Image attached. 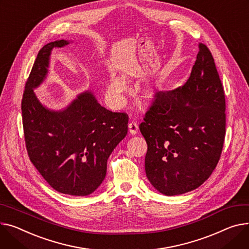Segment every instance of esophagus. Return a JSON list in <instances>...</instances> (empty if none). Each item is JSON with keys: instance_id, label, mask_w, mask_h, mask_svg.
I'll use <instances>...</instances> for the list:
<instances>
[{"instance_id": "34e87169", "label": "esophagus", "mask_w": 249, "mask_h": 249, "mask_svg": "<svg viewBox=\"0 0 249 249\" xmlns=\"http://www.w3.org/2000/svg\"><path fill=\"white\" fill-rule=\"evenodd\" d=\"M128 128H129L130 134H132V135L137 134V132H138V125H137V123H135V122H130V123L128 124Z\"/></svg>"}]
</instances>
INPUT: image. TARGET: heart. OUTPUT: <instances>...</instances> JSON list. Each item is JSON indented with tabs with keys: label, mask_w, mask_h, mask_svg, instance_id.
I'll return each instance as SVG.
<instances>
[{
	"label": "heart",
	"mask_w": 249,
	"mask_h": 249,
	"mask_svg": "<svg viewBox=\"0 0 249 249\" xmlns=\"http://www.w3.org/2000/svg\"><path fill=\"white\" fill-rule=\"evenodd\" d=\"M125 89H126L125 80L121 77H114L109 83L107 92L111 99H113V100H115V101H119L121 99L122 93L125 91ZM156 91H157L156 88H151V89H149L148 94L152 96L156 93Z\"/></svg>",
	"instance_id": "b5f03b06"
}]
</instances>
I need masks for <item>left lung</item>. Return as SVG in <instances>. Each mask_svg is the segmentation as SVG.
I'll use <instances>...</instances> for the list:
<instances>
[{"label": "left lung", "mask_w": 249, "mask_h": 249, "mask_svg": "<svg viewBox=\"0 0 249 249\" xmlns=\"http://www.w3.org/2000/svg\"><path fill=\"white\" fill-rule=\"evenodd\" d=\"M182 87L155 94L139 125L147 142L145 171L160 193L199 187L219 161L225 137V96L214 59L202 43Z\"/></svg>", "instance_id": "8db88e82"}]
</instances>
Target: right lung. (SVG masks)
I'll return each mask as SVG.
<instances>
[{
    "label": "right lung",
    "mask_w": 249,
    "mask_h": 249,
    "mask_svg": "<svg viewBox=\"0 0 249 249\" xmlns=\"http://www.w3.org/2000/svg\"><path fill=\"white\" fill-rule=\"evenodd\" d=\"M69 43L51 42L39 51L23 94V127L29 158L49 185L60 193L86 196L105 179L107 160L127 135L128 115L102 107L91 91L59 111L39 101L34 89L47 77L52 50Z\"/></svg>",
    "instance_id": "1"
}]
</instances>
